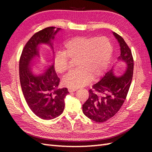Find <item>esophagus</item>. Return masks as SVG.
<instances>
[{"mask_svg": "<svg viewBox=\"0 0 152 152\" xmlns=\"http://www.w3.org/2000/svg\"><path fill=\"white\" fill-rule=\"evenodd\" d=\"M69 91L70 92V93H71V92H74V91H76V90H77V89H72V88H69Z\"/></svg>", "mask_w": 152, "mask_h": 152, "instance_id": "obj_1", "label": "esophagus"}]
</instances>
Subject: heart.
<instances>
[{"label": "heart", "instance_id": "obj_1", "mask_svg": "<svg viewBox=\"0 0 152 152\" xmlns=\"http://www.w3.org/2000/svg\"><path fill=\"white\" fill-rule=\"evenodd\" d=\"M112 46L105 37H77L66 41L63 53L54 59L56 72L63 74L69 70V61L76 60L77 69L64 77L63 83L69 88L77 89L86 86L92 78H97L104 72L110 60Z\"/></svg>", "mask_w": 152, "mask_h": 152}]
</instances>
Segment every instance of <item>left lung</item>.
<instances>
[{"instance_id": "8db88e82", "label": "left lung", "mask_w": 152, "mask_h": 152, "mask_svg": "<svg viewBox=\"0 0 152 152\" xmlns=\"http://www.w3.org/2000/svg\"><path fill=\"white\" fill-rule=\"evenodd\" d=\"M120 48L118 62L125 64V71L116 76L115 67L89 90V98L82 106L83 114L96 123L107 121L113 117L124 104L129 89L133 74L134 63L131 51L119 34L112 33ZM118 63V62H117Z\"/></svg>"}]
</instances>
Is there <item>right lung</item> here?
Wrapping results in <instances>:
<instances>
[{
    "instance_id": "obj_1",
    "label": "right lung",
    "mask_w": 152,
    "mask_h": 152,
    "mask_svg": "<svg viewBox=\"0 0 152 152\" xmlns=\"http://www.w3.org/2000/svg\"><path fill=\"white\" fill-rule=\"evenodd\" d=\"M60 28L47 27L32 37L25 46L19 60V80L28 107L42 119H52L64 110V98L69 94L67 88L57 89L60 80L54 69L53 40ZM45 44L53 51L51 63L45 69H32L34 60L40 58L39 46Z\"/></svg>"
}]
</instances>
